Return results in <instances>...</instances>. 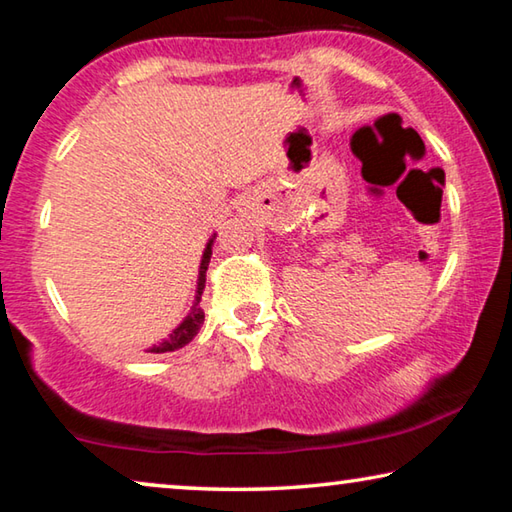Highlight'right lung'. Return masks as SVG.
<instances>
[{"mask_svg":"<svg viewBox=\"0 0 512 512\" xmlns=\"http://www.w3.org/2000/svg\"><path fill=\"white\" fill-rule=\"evenodd\" d=\"M214 239H216V232L214 235L207 239L205 250H203V257H201V266H198V280H196V296L192 302V309H189V314L183 318V323H180L173 332L169 334V339H164L160 345H153L149 348V352L155 354H162V352H173V350H180L183 345H187L189 341L194 339L198 334V329H201L205 314L198 302H201V296L205 291V273H207V266H210V257H212V246H214Z\"/></svg>","mask_w":512,"mask_h":512,"instance_id":"1","label":"right lung"}]
</instances>
